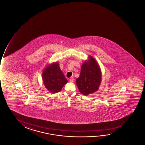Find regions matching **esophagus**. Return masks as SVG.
Masks as SVG:
<instances>
[{
  "label": "esophagus",
  "instance_id": "obj_1",
  "mask_svg": "<svg viewBox=\"0 0 145 145\" xmlns=\"http://www.w3.org/2000/svg\"><path fill=\"white\" fill-rule=\"evenodd\" d=\"M69 81L70 82H73L74 81V78H70L69 79Z\"/></svg>",
  "mask_w": 145,
  "mask_h": 145
}]
</instances>
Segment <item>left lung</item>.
Masks as SVG:
<instances>
[{
    "instance_id": "obj_1",
    "label": "left lung",
    "mask_w": 145,
    "mask_h": 145,
    "mask_svg": "<svg viewBox=\"0 0 145 145\" xmlns=\"http://www.w3.org/2000/svg\"><path fill=\"white\" fill-rule=\"evenodd\" d=\"M101 72L99 66L91 56L82 65L79 77L76 84L80 92L87 95L97 91L101 83Z\"/></svg>"
}]
</instances>
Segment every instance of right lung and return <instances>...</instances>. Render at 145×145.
<instances>
[{"instance_id":"1","label":"right lung","mask_w":145,"mask_h":145,"mask_svg":"<svg viewBox=\"0 0 145 145\" xmlns=\"http://www.w3.org/2000/svg\"><path fill=\"white\" fill-rule=\"evenodd\" d=\"M42 77L46 88L48 91L54 93L61 91L68 82L60 69L58 62L51 64L46 67L42 73Z\"/></svg>"}]
</instances>
